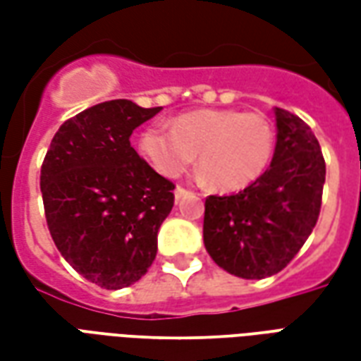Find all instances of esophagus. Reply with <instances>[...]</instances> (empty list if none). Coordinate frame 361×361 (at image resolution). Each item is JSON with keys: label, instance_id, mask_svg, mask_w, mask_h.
<instances>
[{"label": "esophagus", "instance_id": "34e87169", "mask_svg": "<svg viewBox=\"0 0 361 361\" xmlns=\"http://www.w3.org/2000/svg\"><path fill=\"white\" fill-rule=\"evenodd\" d=\"M191 193H193V191H189V189L181 188V185H178V188H176V191H173V195H176V199H181V197H188V195H191Z\"/></svg>", "mask_w": 361, "mask_h": 361}]
</instances>
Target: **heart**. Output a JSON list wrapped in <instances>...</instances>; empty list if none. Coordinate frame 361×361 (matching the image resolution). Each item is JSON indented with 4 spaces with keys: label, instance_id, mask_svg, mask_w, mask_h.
Here are the masks:
<instances>
[{
    "label": "heart",
    "instance_id": "b5f03b06",
    "mask_svg": "<svg viewBox=\"0 0 361 361\" xmlns=\"http://www.w3.org/2000/svg\"><path fill=\"white\" fill-rule=\"evenodd\" d=\"M276 131L263 114L242 110H197L172 127L150 126L141 133V150L158 173L178 178L195 162L201 176L220 191L253 185L269 170Z\"/></svg>",
    "mask_w": 361,
    "mask_h": 361
}]
</instances>
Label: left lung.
Listing matches in <instances>:
<instances>
[{
  "label": "left lung",
  "mask_w": 361,
  "mask_h": 361,
  "mask_svg": "<svg viewBox=\"0 0 361 361\" xmlns=\"http://www.w3.org/2000/svg\"><path fill=\"white\" fill-rule=\"evenodd\" d=\"M271 168L235 195L204 201L203 240L212 261L240 279H267L298 255L321 212L325 158L310 126L274 108Z\"/></svg>",
  "instance_id": "left-lung-1"
}]
</instances>
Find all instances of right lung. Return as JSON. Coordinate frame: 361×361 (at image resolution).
<instances>
[{
    "mask_svg": "<svg viewBox=\"0 0 361 361\" xmlns=\"http://www.w3.org/2000/svg\"><path fill=\"white\" fill-rule=\"evenodd\" d=\"M162 108L108 100L67 119L40 170L44 212L59 253L106 290L131 286L157 257L172 181L131 147L135 127Z\"/></svg>",
    "mask_w": 361,
    "mask_h": 361,
    "instance_id": "add662e5",
    "label": "right lung"
}]
</instances>
